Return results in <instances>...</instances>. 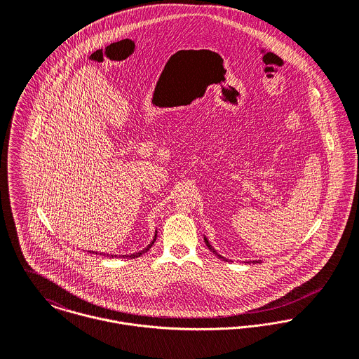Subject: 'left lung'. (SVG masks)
<instances>
[{
    "instance_id": "obj_1",
    "label": "left lung",
    "mask_w": 359,
    "mask_h": 359,
    "mask_svg": "<svg viewBox=\"0 0 359 359\" xmlns=\"http://www.w3.org/2000/svg\"><path fill=\"white\" fill-rule=\"evenodd\" d=\"M205 246H207V248H208V250H210V252H211V253H214V255H215V256L218 257V258H219V259H222V261H228V258H225V257H222V256H221V255H218V253H217V250H215V249H214V248H212V246H211V245H210V242H208V239H207V238H205ZM246 262H248V264H256V262H261V261H259V259H256V261H246Z\"/></svg>"
}]
</instances>
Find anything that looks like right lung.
<instances>
[{
	"label": "right lung",
	"instance_id": "add662e5",
	"mask_svg": "<svg viewBox=\"0 0 359 359\" xmlns=\"http://www.w3.org/2000/svg\"><path fill=\"white\" fill-rule=\"evenodd\" d=\"M156 238H157V233H154V239H152V242H151V243H149V245H148V246H147V248H145V249H142V250H141V252H137V253H133V255H124V256H121V255H120V256H118V257H128V258H137V257L142 256V255H144V253H147V252H148V250H149V249H151V248H152V246H154V241H156ZM90 253H95V252H90ZM95 255H97V253H95ZM101 256L111 257V258H113V257H117V256H116V255H103V253H101Z\"/></svg>",
	"mask_w": 359,
	"mask_h": 359
}]
</instances>
